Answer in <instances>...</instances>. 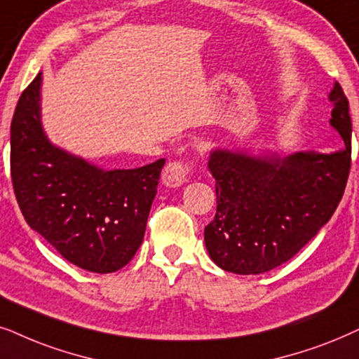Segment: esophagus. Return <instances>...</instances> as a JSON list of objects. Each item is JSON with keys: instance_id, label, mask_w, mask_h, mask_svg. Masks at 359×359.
Segmentation results:
<instances>
[{"instance_id": "1", "label": "esophagus", "mask_w": 359, "mask_h": 359, "mask_svg": "<svg viewBox=\"0 0 359 359\" xmlns=\"http://www.w3.org/2000/svg\"><path fill=\"white\" fill-rule=\"evenodd\" d=\"M192 174V167L182 161H172L162 170V182L167 187H179L185 184Z\"/></svg>"}]
</instances>
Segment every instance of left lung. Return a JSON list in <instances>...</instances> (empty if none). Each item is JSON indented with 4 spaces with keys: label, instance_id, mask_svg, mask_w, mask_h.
<instances>
[{
    "label": "left lung",
    "instance_id": "obj_1",
    "mask_svg": "<svg viewBox=\"0 0 359 359\" xmlns=\"http://www.w3.org/2000/svg\"><path fill=\"white\" fill-rule=\"evenodd\" d=\"M332 124L345 141L332 154L284 157L212 151L217 213L205 226L212 261L235 274H261L287 262L332 218L351 167V116L340 83L330 92Z\"/></svg>",
    "mask_w": 359,
    "mask_h": 359
}]
</instances>
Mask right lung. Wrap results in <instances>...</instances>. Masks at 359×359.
Returning a JSON list of instances; mask_svg holds the SVG:
<instances>
[{
	"mask_svg": "<svg viewBox=\"0 0 359 359\" xmlns=\"http://www.w3.org/2000/svg\"><path fill=\"white\" fill-rule=\"evenodd\" d=\"M37 74L11 121V180L27 224L60 256L108 274L135 257L144 238L165 159L137 169L103 170L47 140Z\"/></svg>",
	"mask_w": 359,
	"mask_h": 359,
	"instance_id": "right-lung-1",
	"label": "right lung"
}]
</instances>
